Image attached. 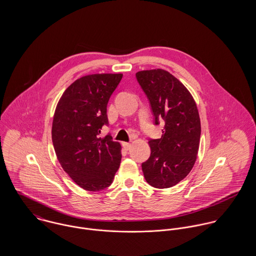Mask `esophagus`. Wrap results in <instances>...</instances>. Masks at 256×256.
<instances>
[{
	"label": "esophagus",
	"instance_id": "obj_1",
	"mask_svg": "<svg viewBox=\"0 0 256 256\" xmlns=\"http://www.w3.org/2000/svg\"><path fill=\"white\" fill-rule=\"evenodd\" d=\"M131 143H127V142H124L123 143V148L126 150H130V148H131Z\"/></svg>",
	"mask_w": 256,
	"mask_h": 256
}]
</instances>
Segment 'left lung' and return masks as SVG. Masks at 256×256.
I'll list each match as a JSON object with an SVG mask.
<instances>
[{
	"label": "left lung",
	"mask_w": 256,
	"mask_h": 256,
	"mask_svg": "<svg viewBox=\"0 0 256 256\" xmlns=\"http://www.w3.org/2000/svg\"><path fill=\"white\" fill-rule=\"evenodd\" d=\"M136 78L150 104L154 124L164 121L162 137L148 141L144 176L152 187L170 188L185 178L196 162L201 135L197 106L182 82L166 70L140 71Z\"/></svg>",
	"instance_id": "8db88e82"
}]
</instances>
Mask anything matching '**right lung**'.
Segmentation results:
<instances>
[{
    "label": "right lung",
    "instance_id": "1",
    "mask_svg": "<svg viewBox=\"0 0 256 256\" xmlns=\"http://www.w3.org/2000/svg\"><path fill=\"white\" fill-rule=\"evenodd\" d=\"M122 74H92L76 80L62 94L52 123L57 158L74 182L88 191L108 187L121 162V145L100 137L106 108Z\"/></svg>",
    "mask_w": 256,
    "mask_h": 256
}]
</instances>
